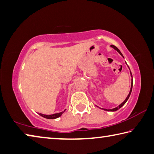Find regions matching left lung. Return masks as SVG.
I'll return each mask as SVG.
<instances>
[{"instance_id":"left-lung-1","label":"left lung","mask_w":154,"mask_h":154,"mask_svg":"<svg viewBox=\"0 0 154 154\" xmlns=\"http://www.w3.org/2000/svg\"><path fill=\"white\" fill-rule=\"evenodd\" d=\"M111 46L112 48H114L115 50H117V51L119 52V53L122 55V56L123 57V54H122V52H120V50L117 48V47L116 46H113V45H111ZM124 58V57H123ZM126 63V62H125ZM127 64V63H126ZM130 69V68H129ZM130 75H131V77L132 78V72H130ZM132 85H133V81H132V82H131V88H130V93H129V94H128V95L127 96V97L125 98V100L123 101V102L122 103V104H121L120 105H119V106H117V107H116V108H112V109H106V108H102L103 110H107V111H116V110H119L120 108H122L123 105H124L125 103H126V102L128 101V100L129 99V97H130V94H131V92H132Z\"/></svg>"}]
</instances>
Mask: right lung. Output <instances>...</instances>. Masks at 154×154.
Masks as SVG:
<instances>
[{
    "label": "right lung",
    "mask_w": 154,
    "mask_h": 154,
    "mask_svg": "<svg viewBox=\"0 0 154 154\" xmlns=\"http://www.w3.org/2000/svg\"><path fill=\"white\" fill-rule=\"evenodd\" d=\"M65 111V110L63 112H60L59 113H55V114L53 115H44V114H42V113H38L39 115H41L42 117H44V118H46V119H57V118L61 116V115Z\"/></svg>",
    "instance_id": "add662e5"
}]
</instances>
